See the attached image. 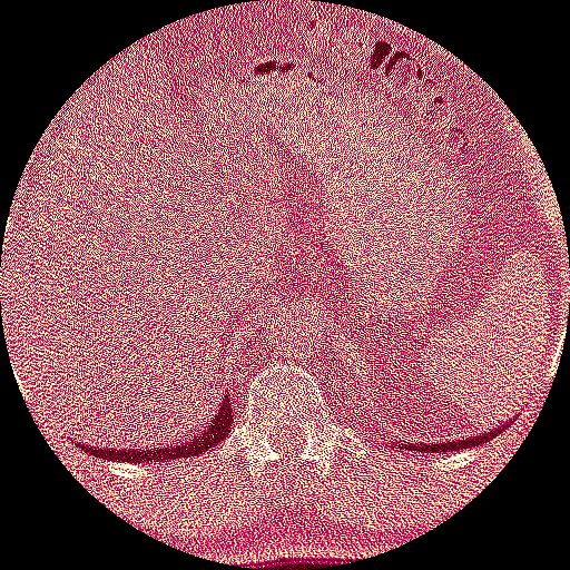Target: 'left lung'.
<instances>
[{
    "instance_id": "obj_1",
    "label": "left lung",
    "mask_w": 570,
    "mask_h": 570,
    "mask_svg": "<svg viewBox=\"0 0 570 570\" xmlns=\"http://www.w3.org/2000/svg\"><path fill=\"white\" fill-rule=\"evenodd\" d=\"M491 436H493V434H491ZM491 436H488V434H482V436H473V440H460V442H440V445H436V442H428V445H422V448H425V451H462V448L482 445V442H488V440H491ZM407 448H420V445H407Z\"/></svg>"
}]
</instances>
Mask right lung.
<instances>
[{
    "mask_svg": "<svg viewBox=\"0 0 570 570\" xmlns=\"http://www.w3.org/2000/svg\"><path fill=\"white\" fill-rule=\"evenodd\" d=\"M230 414H234V411H230V400H225L223 405H219V411H216V414L205 422L203 431H199L194 440L179 442V445L154 448V451H139V448H136V451H130V448H125V451H114V448H110V451H102V448H88V451L97 456H108V460H122V462L185 460V456H196V454H203V451H208V448L219 445V442H223L230 431V420H234Z\"/></svg>",
    "mask_w": 570,
    "mask_h": 570,
    "instance_id": "1",
    "label": "right lung"
}]
</instances>
